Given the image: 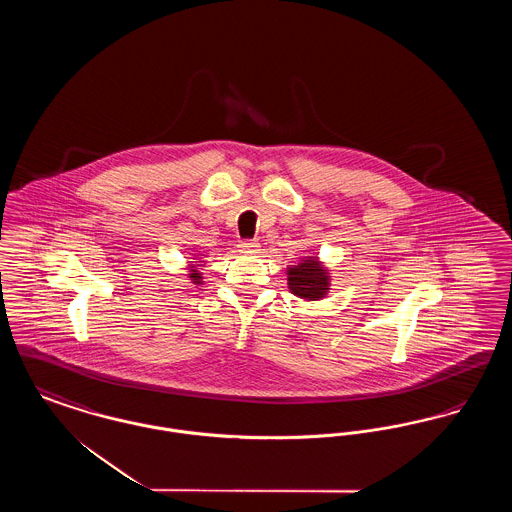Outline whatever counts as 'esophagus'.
I'll use <instances>...</instances> for the list:
<instances>
[{
  "label": "esophagus",
  "mask_w": 512,
  "mask_h": 512,
  "mask_svg": "<svg viewBox=\"0 0 512 512\" xmlns=\"http://www.w3.org/2000/svg\"><path fill=\"white\" fill-rule=\"evenodd\" d=\"M238 247H240V251H242V253H255L259 244H257L255 240H244V242H240V244H238Z\"/></svg>",
  "instance_id": "1"
}]
</instances>
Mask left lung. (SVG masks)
<instances>
[{
  "instance_id": "1",
  "label": "left lung",
  "mask_w": 512,
  "mask_h": 512,
  "mask_svg": "<svg viewBox=\"0 0 512 512\" xmlns=\"http://www.w3.org/2000/svg\"><path fill=\"white\" fill-rule=\"evenodd\" d=\"M288 288L301 299L318 301L330 290V272L317 257H303L301 263L288 267Z\"/></svg>"
}]
</instances>
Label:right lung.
Wrapping results in <instances>:
<instances>
[{"instance_id": "add662e5", "label": "right lung", "mask_w": 512, "mask_h": 512, "mask_svg": "<svg viewBox=\"0 0 512 512\" xmlns=\"http://www.w3.org/2000/svg\"><path fill=\"white\" fill-rule=\"evenodd\" d=\"M195 267H197V265L190 267V278H192V282H194V284H201V272H199Z\"/></svg>"}]
</instances>
